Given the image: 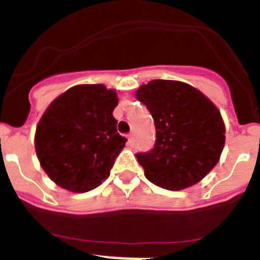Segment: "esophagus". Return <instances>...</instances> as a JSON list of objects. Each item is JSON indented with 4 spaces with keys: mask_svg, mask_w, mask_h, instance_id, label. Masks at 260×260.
Segmentation results:
<instances>
[{
    "mask_svg": "<svg viewBox=\"0 0 260 260\" xmlns=\"http://www.w3.org/2000/svg\"><path fill=\"white\" fill-rule=\"evenodd\" d=\"M133 143H134V141H133V135L128 134L127 135V144L128 146H133Z\"/></svg>",
    "mask_w": 260,
    "mask_h": 260,
    "instance_id": "obj_1",
    "label": "esophagus"
}]
</instances>
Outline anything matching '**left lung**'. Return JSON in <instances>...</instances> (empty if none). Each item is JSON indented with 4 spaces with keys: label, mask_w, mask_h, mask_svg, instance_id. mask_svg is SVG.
<instances>
[{
    "label": "left lung",
    "mask_w": 260,
    "mask_h": 260,
    "mask_svg": "<svg viewBox=\"0 0 260 260\" xmlns=\"http://www.w3.org/2000/svg\"><path fill=\"white\" fill-rule=\"evenodd\" d=\"M135 96L152 114L156 143L137 153L147 180L178 191L198 183L220 160L225 144L221 113L206 95L178 80L155 79Z\"/></svg>",
    "instance_id": "obj_1"
}]
</instances>
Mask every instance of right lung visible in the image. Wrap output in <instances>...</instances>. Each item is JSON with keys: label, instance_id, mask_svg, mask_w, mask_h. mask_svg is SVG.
I'll return each mask as SVG.
<instances>
[{"label": "right lung", "instance_id": "right-lung-1", "mask_svg": "<svg viewBox=\"0 0 260 260\" xmlns=\"http://www.w3.org/2000/svg\"><path fill=\"white\" fill-rule=\"evenodd\" d=\"M118 99L103 84H79L54 99L41 116L35 150L50 180L73 192L102 185L126 138L113 117Z\"/></svg>", "mask_w": 260, "mask_h": 260}]
</instances>
